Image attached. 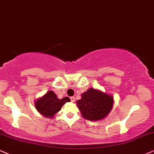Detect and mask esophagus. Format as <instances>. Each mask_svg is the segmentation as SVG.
I'll use <instances>...</instances> for the list:
<instances>
[{
    "label": "esophagus",
    "mask_w": 154,
    "mask_h": 154,
    "mask_svg": "<svg viewBox=\"0 0 154 154\" xmlns=\"http://www.w3.org/2000/svg\"><path fill=\"white\" fill-rule=\"evenodd\" d=\"M70 98H71V100L72 102L75 101V97H74V96H71V97Z\"/></svg>",
    "instance_id": "1"
}]
</instances>
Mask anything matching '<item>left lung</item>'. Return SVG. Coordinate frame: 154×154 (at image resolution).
Instances as JSON below:
<instances>
[{"label":"left lung","instance_id":"1","mask_svg":"<svg viewBox=\"0 0 154 154\" xmlns=\"http://www.w3.org/2000/svg\"><path fill=\"white\" fill-rule=\"evenodd\" d=\"M113 98L110 95L89 88L77 100V106L83 117L89 121L101 120L109 113L113 107Z\"/></svg>","mask_w":154,"mask_h":154}]
</instances>
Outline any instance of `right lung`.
<instances>
[{
    "mask_svg": "<svg viewBox=\"0 0 154 154\" xmlns=\"http://www.w3.org/2000/svg\"><path fill=\"white\" fill-rule=\"evenodd\" d=\"M68 97H64L58 99L56 94L52 91H49L43 97L37 100L35 102V109L41 114L45 117L52 118L61 109L62 106L66 102L70 101Z\"/></svg>",
    "mask_w": 154,
    "mask_h": 154,
    "instance_id": "right-lung-1",
    "label": "right lung"
}]
</instances>
